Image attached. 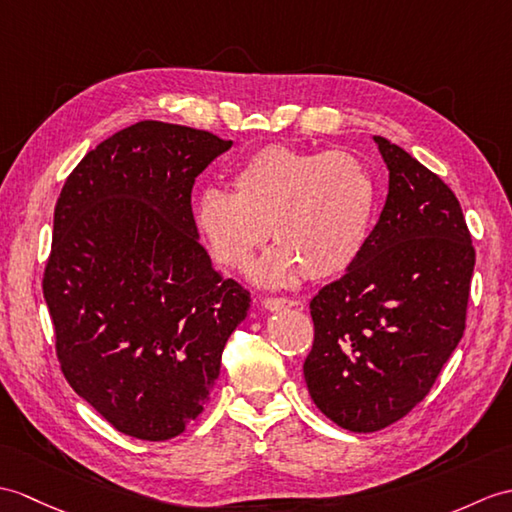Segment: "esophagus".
<instances>
[{"label": "esophagus", "instance_id": "obj_1", "mask_svg": "<svg viewBox=\"0 0 512 512\" xmlns=\"http://www.w3.org/2000/svg\"><path fill=\"white\" fill-rule=\"evenodd\" d=\"M296 301L292 299H275V296H268L264 299V307L268 312H279V310H288V307H294Z\"/></svg>", "mask_w": 512, "mask_h": 512}]
</instances>
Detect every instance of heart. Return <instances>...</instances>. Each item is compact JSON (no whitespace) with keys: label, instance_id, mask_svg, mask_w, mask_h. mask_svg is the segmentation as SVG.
<instances>
[{"label":"heart","instance_id":"b5f03b06","mask_svg":"<svg viewBox=\"0 0 512 512\" xmlns=\"http://www.w3.org/2000/svg\"><path fill=\"white\" fill-rule=\"evenodd\" d=\"M235 192L202 189L194 220L211 255L242 266L272 237L279 246L251 268L266 285H288L305 270L334 279L360 259L375 216V181L344 150L266 146L233 172Z\"/></svg>","mask_w":512,"mask_h":512}]
</instances>
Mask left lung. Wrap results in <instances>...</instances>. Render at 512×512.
<instances>
[{
	"label": "left lung",
	"instance_id": "8db88e82",
	"mask_svg": "<svg viewBox=\"0 0 512 512\" xmlns=\"http://www.w3.org/2000/svg\"><path fill=\"white\" fill-rule=\"evenodd\" d=\"M388 196L360 259L312 303L307 390L327 419L377 432L423 401L465 334L475 266L454 192L375 135Z\"/></svg>",
	"mask_w": 512,
	"mask_h": 512
}]
</instances>
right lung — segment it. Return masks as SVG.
<instances>
[{
    "label": "right lung",
    "mask_w": 512,
    "mask_h": 512,
    "mask_svg": "<svg viewBox=\"0 0 512 512\" xmlns=\"http://www.w3.org/2000/svg\"><path fill=\"white\" fill-rule=\"evenodd\" d=\"M233 141L137 122L69 174L43 277L69 386L115 430L168 441L194 421L251 292L198 242L192 187Z\"/></svg>",
    "instance_id": "obj_1"
}]
</instances>
